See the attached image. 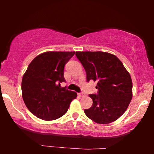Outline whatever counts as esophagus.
<instances>
[{
  "label": "esophagus",
  "mask_w": 154,
  "mask_h": 154,
  "mask_svg": "<svg viewBox=\"0 0 154 154\" xmlns=\"http://www.w3.org/2000/svg\"><path fill=\"white\" fill-rule=\"evenodd\" d=\"M78 94H79V95L81 97H83V96H85V94H84L83 92H81V93H79Z\"/></svg>",
  "instance_id": "esophagus-1"
}]
</instances>
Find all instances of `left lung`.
<instances>
[{"mask_svg":"<svg viewBox=\"0 0 154 154\" xmlns=\"http://www.w3.org/2000/svg\"><path fill=\"white\" fill-rule=\"evenodd\" d=\"M86 71L87 81H97V94H90L93 103L85 115L99 124L116 121L125 113L132 97L130 73L114 54L105 52H76Z\"/></svg>","mask_w":154,"mask_h":154,"instance_id":"obj_1","label":"left lung"}]
</instances>
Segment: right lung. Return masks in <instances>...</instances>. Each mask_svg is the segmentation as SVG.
<instances>
[{
    "label": "right lung",
    "mask_w": 154,
    "mask_h": 154,
    "mask_svg": "<svg viewBox=\"0 0 154 154\" xmlns=\"http://www.w3.org/2000/svg\"><path fill=\"white\" fill-rule=\"evenodd\" d=\"M75 52H45L33 59L22 81L23 100L31 113L44 121H53L68 111L76 92L61 88L65 64Z\"/></svg>",
    "instance_id": "right-lung-1"
}]
</instances>
